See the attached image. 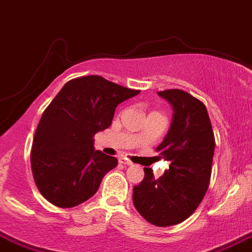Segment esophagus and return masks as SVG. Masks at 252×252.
Returning <instances> with one entry per match:
<instances>
[{
  "label": "esophagus",
  "mask_w": 252,
  "mask_h": 252,
  "mask_svg": "<svg viewBox=\"0 0 252 252\" xmlns=\"http://www.w3.org/2000/svg\"><path fill=\"white\" fill-rule=\"evenodd\" d=\"M119 163L124 164V165H131V164H133L130 160H129V159L123 158V157H122V158H119Z\"/></svg>",
  "instance_id": "obj_1"
}]
</instances>
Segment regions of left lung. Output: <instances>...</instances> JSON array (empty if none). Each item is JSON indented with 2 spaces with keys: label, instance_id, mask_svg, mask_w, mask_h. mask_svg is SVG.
<instances>
[{
  "label": "left lung",
  "instance_id": "left-lung-1",
  "mask_svg": "<svg viewBox=\"0 0 252 252\" xmlns=\"http://www.w3.org/2000/svg\"><path fill=\"white\" fill-rule=\"evenodd\" d=\"M158 94L174 112L170 129L157 148L170 165L159 179L152 169L144 168V179L133 189V203L148 222L165 227L187 220L205 196L215 138L203 102L182 89Z\"/></svg>",
  "mask_w": 252,
  "mask_h": 252
}]
</instances>
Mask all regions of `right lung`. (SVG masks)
Wrapping results in <instances>:
<instances>
[{
  "label": "right lung",
  "mask_w": 252,
  "mask_h": 252,
  "mask_svg": "<svg viewBox=\"0 0 252 252\" xmlns=\"http://www.w3.org/2000/svg\"><path fill=\"white\" fill-rule=\"evenodd\" d=\"M139 92L100 76L63 86L42 114L31 152L34 183L49 203L73 208L97 192L118 160L94 149L93 137L109 128L119 103Z\"/></svg>",
  "instance_id": "1"
}]
</instances>
